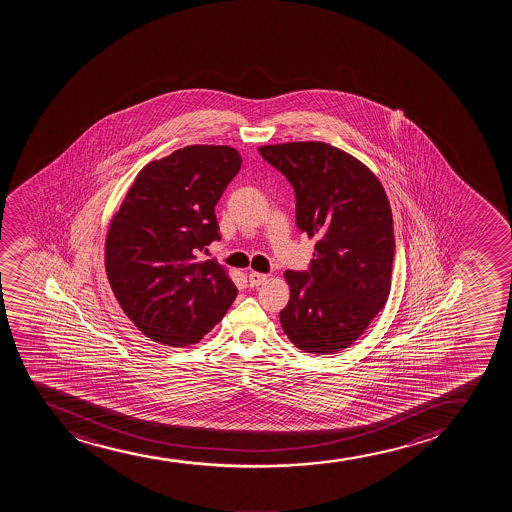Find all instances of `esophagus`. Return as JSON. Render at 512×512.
Here are the masks:
<instances>
[{
    "instance_id": "obj_1",
    "label": "esophagus",
    "mask_w": 512,
    "mask_h": 512,
    "mask_svg": "<svg viewBox=\"0 0 512 512\" xmlns=\"http://www.w3.org/2000/svg\"><path fill=\"white\" fill-rule=\"evenodd\" d=\"M247 278H249V285H251V287H258V285H261V283H265L266 280H268V275H265V273H258V271H249Z\"/></svg>"
}]
</instances>
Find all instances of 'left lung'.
<instances>
[{
    "mask_svg": "<svg viewBox=\"0 0 512 512\" xmlns=\"http://www.w3.org/2000/svg\"><path fill=\"white\" fill-rule=\"evenodd\" d=\"M295 193V222L316 237L304 271H285L290 300L280 312L288 340L307 353H336L386 306L393 271V215L379 179L323 141L258 148Z\"/></svg>",
    "mask_w": 512,
    "mask_h": 512,
    "instance_id": "left-lung-1",
    "label": "left lung"
}]
</instances>
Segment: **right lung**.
<instances>
[{
  "mask_svg": "<svg viewBox=\"0 0 512 512\" xmlns=\"http://www.w3.org/2000/svg\"><path fill=\"white\" fill-rule=\"evenodd\" d=\"M225 145H189L141 169L112 218L106 271L124 314L169 347L198 343L224 318L237 288L215 259V205L241 171Z\"/></svg>",
  "mask_w": 512,
  "mask_h": 512,
  "instance_id": "obj_1",
  "label": "right lung"
}]
</instances>
